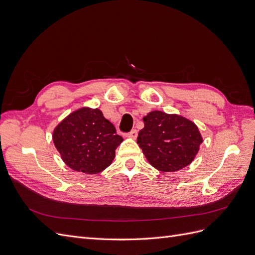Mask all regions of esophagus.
<instances>
[{
	"instance_id": "obj_1",
	"label": "esophagus",
	"mask_w": 255,
	"mask_h": 255,
	"mask_svg": "<svg viewBox=\"0 0 255 255\" xmlns=\"http://www.w3.org/2000/svg\"><path fill=\"white\" fill-rule=\"evenodd\" d=\"M137 135H138V133H137V129H132V130H130L129 133H128V134H127V136H128V137H129V138H133V139H135V138L137 137Z\"/></svg>"
}]
</instances>
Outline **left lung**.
<instances>
[{"label": "left lung", "mask_w": 255, "mask_h": 255, "mask_svg": "<svg viewBox=\"0 0 255 255\" xmlns=\"http://www.w3.org/2000/svg\"><path fill=\"white\" fill-rule=\"evenodd\" d=\"M139 144L149 163L163 172H173L188 166L199 151L202 137L197 126L177 115L154 111L142 119Z\"/></svg>", "instance_id": "8db88e82"}]
</instances>
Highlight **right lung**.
<instances>
[{"label": "right lung", "mask_w": 255, "mask_h": 255, "mask_svg": "<svg viewBox=\"0 0 255 255\" xmlns=\"http://www.w3.org/2000/svg\"><path fill=\"white\" fill-rule=\"evenodd\" d=\"M53 141L68 167L96 174L112 164L123 138L101 111L84 107L59 123L53 132Z\"/></svg>", "instance_id": "add662e5"}]
</instances>
